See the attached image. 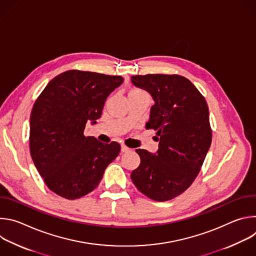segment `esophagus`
<instances>
[{
  "mask_svg": "<svg viewBox=\"0 0 256 256\" xmlns=\"http://www.w3.org/2000/svg\"><path fill=\"white\" fill-rule=\"evenodd\" d=\"M128 151H130V148H128L124 144H122V152H128Z\"/></svg>",
  "mask_w": 256,
  "mask_h": 256,
  "instance_id": "esophagus-1",
  "label": "esophagus"
}]
</instances>
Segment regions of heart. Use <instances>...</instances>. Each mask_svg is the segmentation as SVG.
Returning a JSON list of instances; mask_svg holds the SVG:
<instances>
[{
    "label": "heart",
    "instance_id": "b5f03b06",
    "mask_svg": "<svg viewBox=\"0 0 256 256\" xmlns=\"http://www.w3.org/2000/svg\"><path fill=\"white\" fill-rule=\"evenodd\" d=\"M132 91H138V90H132Z\"/></svg>",
    "mask_w": 256,
    "mask_h": 256
}]
</instances>
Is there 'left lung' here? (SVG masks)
I'll use <instances>...</instances> for the list:
<instances>
[{
	"instance_id": "1",
	"label": "left lung",
	"mask_w": 256,
	"mask_h": 256,
	"mask_svg": "<svg viewBox=\"0 0 256 256\" xmlns=\"http://www.w3.org/2000/svg\"><path fill=\"white\" fill-rule=\"evenodd\" d=\"M132 83L154 100L146 128L160 136L156 153L136 149L140 163L130 178L146 196L157 202L186 192L198 176L212 142L208 108L204 96L178 75L132 76Z\"/></svg>"
}]
</instances>
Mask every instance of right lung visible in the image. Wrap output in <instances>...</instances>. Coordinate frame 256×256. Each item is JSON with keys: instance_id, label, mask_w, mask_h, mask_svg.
<instances>
[{"instance_id": "1", "label": "right lung", "mask_w": 256, "mask_h": 256, "mask_svg": "<svg viewBox=\"0 0 256 256\" xmlns=\"http://www.w3.org/2000/svg\"><path fill=\"white\" fill-rule=\"evenodd\" d=\"M122 82L120 76L66 70L35 101L30 116L31 158L48 188L60 196L77 200L94 190L120 154L118 142L85 136L84 130L87 122H97L107 97Z\"/></svg>"}]
</instances>
